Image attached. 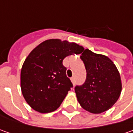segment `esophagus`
I'll return each instance as SVG.
<instances>
[{
  "label": "esophagus",
  "mask_w": 133,
  "mask_h": 133,
  "mask_svg": "<svg viewBox=\"0 0 133 133\" xmlns=\"http://www.w3.org/2000/svg\"><path fill=\"white\" fill-rule=\"evenodd\" d=\"M71 81H72V84H73V85L75 84V79L74 77H72V78H71Z\"/></svg>",
  "instance_id": "34e87169"
}]
</instances>
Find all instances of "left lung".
Segmentation results:
<instances>
[{"label":"left lung","instance_id":"8db88e82","mask_svg":"<svg viewBox=\"0 0 133 133\" xmlns=\"http://www.w3.org/2000/svg\"><path fill=\"white\" fill-rule=\"evenodd\" d=\"M81 59L87 70L84 84L76 86L75 92L81 107L98 114L110 109L121 92L119 72L114 63L104 55L83 49Z\"/></svg>","mask_w":133,"mask_h":133}]
</instances>
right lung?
Returning <instances> with one entry per match:
<instances>
[{"label":"right lung","instance_id":"1","mask_svg":"<svg viewBox=\"0 0 133 133\" xmlns=\"http://www.w3.org/2000/svg\"><path fill=\"white\" fill-rule=\"evenodd\" d=\"M83 46L60 39L46 40L26 58L21 72V88L26 101L33 110L48 113L57 110L70 88L63 60L83 52Z\"/></svg>","mask_w":133,"mask_h":133}]
</instances>
